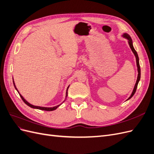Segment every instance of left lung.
Instances as JSON below:
<instances>
[{
	"instance_id": "1",
	"label": "left lung",
	"mask_w": 154,
	"mask_h": 154,
	"mask_svg": "<svg viewBox=\"0 0 154 154\" xmlns=\"http://www.w3.org/2000/svg\"><path fill=\"white\" fill-rule=\"evenodd\" d=\"M123 38L127 39L128 40V45L130 46V49H131L132 51L133 52L135 57H136V65H137V72H138V74H137V80H136V84H135V86L134 87V89L132 91V92L131 95L130 96V97H128V98L127 100H130L131 97L134 95L135 92H136V89H137V85H138V83L139 82V80H140V78H141V69H140V66H139V57H138V54L136 52V51L135 50L134 46H133V42H132V40L131 38V37L130 36V35L127 33H123L122 35Z\"/></svg>"
}]
</instances>
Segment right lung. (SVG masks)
<instances>
[{"label": "right lung", "instance_id": "add662e5", "mask_svg": "<svg viewBox=\"0 0 154 154\" xmlns=\"http://www.w3.org/2000/svg\"><path fill=\"white\" fill-rule=\"evenodd\" d=\"M13 85H14V87H15V89L17 91V92H18V94H19V95H20V96L21 97V98H22V100H23V101L24 102V103L27 105H28L29 106H30V107H31V108H32V109H39V110H46V111H53V110H56L57 109L58 106H60V105H62V103L61 104H60V105H57V106H53V107H45V106H36V105H32V104H31V103H29L28 101H26L24 98V97H23L20 93H19V92H18V89L17 88V87H16V86H15V82H14V80H13ZM69 86L70 85H69L68 87H67V90H66V98H65V100L63 101V102L66 101V98H67V91H68V88H69Z\"/></svg>", "mask_w": 154, "mask_h": 154}]
</instances>
